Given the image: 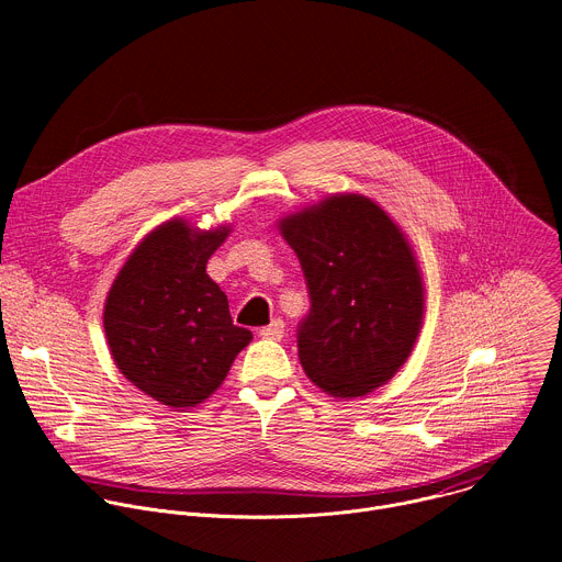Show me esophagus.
<instances>
[{"label":"esophagus","instance_id":"esophagus-1","mask_svg":"<svg viewBox=\"0 0 562 562\" xmlns=\"http://www.w3.org/2000/svg\"><path fill=\"white\" fill-rule=\"evenodd\" d=\"M282 336H284V323H282V319H273L271 325L260 329V338H265V340H282Z\"/></svg>","mask_w":562,"mask_h":562}]
</instances>
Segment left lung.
I'll return each instance as SVG.
<instances>
[{
  "label": "left lung",
  "instance_id": "obj_1",
  "mask_svg": "<svg viewBox=\"0 0 562 562\" xmlns=\"http://www.w3.org/2000/svg\"><path fill=\"white\" fill-rule=\"evenodd\" d=\"M311 297L297 331L308 380L331 397H360L407 362L423 329L425 282L416 251L362 193H334L280 217Z\"/></svg>",
  "mask_w": 562,
  "mask_h": 562
}]
</instances>
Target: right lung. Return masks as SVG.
Instances as JSON below:
<instances>
[{"label":"right lung","instance_id":"obj_1","mask_svg":"<svg viewBox=\"0 0 562 562\" xmlns=\"http://www.w3.org/2000/svg\"><path fill=\"white\" fill-rule=\"evenodd\" d=\"M231 226L167 220L146 233L104 302V334L120 373L171 409H191L224 382L254 334L235 327L206 262Z\"/></svg>","mask_w":562,"mask_h":562}]
</instances>
